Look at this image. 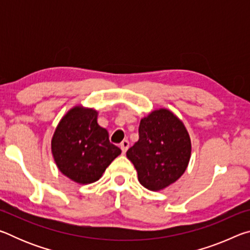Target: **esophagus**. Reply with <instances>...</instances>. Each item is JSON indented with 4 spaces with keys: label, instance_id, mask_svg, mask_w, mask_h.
Instances as JSON below:
<instances>
[{
    "label": "esophagus",
    "instance_id": "esophagus-1",
    "mask_svg": "<svg viewBox=\"0 0 250 250\" xmlns=\"http://www.w3.org/2000/svg\"><path fill=\"white\" fill-rule=\"evenodd\" d=\"M120 147L122 150V153H125L126 151L129 149V141L128 140H124L120 143Z\"/></svg>",
    "mask_w": 250,
    "mask_h": 250
}]
</instances>
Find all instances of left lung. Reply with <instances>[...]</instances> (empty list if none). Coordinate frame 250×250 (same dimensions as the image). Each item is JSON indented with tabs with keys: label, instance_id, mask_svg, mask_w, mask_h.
I'll list each match as a JSON object with an SVG mask.
<instances>
[{
	"label": "left lung",
	"instance_id": "left-lung-1",
	"mask_svg": "<svg viewBox=\"0 0 250 250\" xmlns=\"http://www.w3.org/2000/svg\"><path fill=\"white\" fill-rule=\"evenodd\" d=\"M191 151V138L183 122L161 108L142 118L139 140L126 151V158L133 163L140 184L156 192L183 175Z\"/></svg>",
	"mask_w": 250,
	"mask_h": 250
}]
</instances>
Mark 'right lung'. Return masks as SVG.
Listing matches in <instances>:
<instances>
[{"instance_id": "right-lung-1", "label": "right lung", "mask_w": 250, "mask_h": 250, "mask_svg": "<svg viewBox=\"0 0 250 250\" xmlns=\"http://www.w3.org/2000/svg\"><path fill=\"white\" fill-rule=\"evenodd\" d=\"M97 119V110L75 105L59 121L52 138V153L58 170L78 184L98 181L121 153Z\"/></svg>"}]
</instances>
